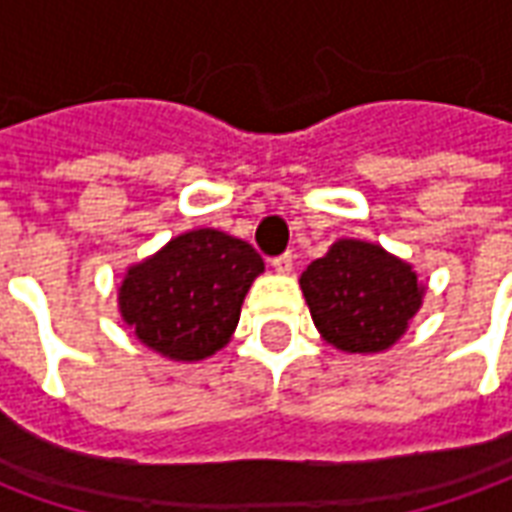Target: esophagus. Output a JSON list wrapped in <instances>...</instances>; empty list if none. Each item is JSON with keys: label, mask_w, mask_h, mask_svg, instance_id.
I'll return each mask as SVG.
<instances>
[{"label": "esophagus", "mask_w": 512, "mask_h": 512, "mask_svg": "<svg viewBox=\"0 0 512 512\" xmlns=\"http://www.w3.org/2000/svg\"><path fill=\"white\" fill-rule=\"evenodd\" d=\"M271 266H274V271L277 274H290L293 271V255L290 252H285V255H279L271 260Z\"/></svg>", "instance_id": "34e87169"}]
</instances>
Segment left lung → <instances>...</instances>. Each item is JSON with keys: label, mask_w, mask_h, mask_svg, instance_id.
I'll use <instances>...</instances> for the list:
<instances>
[{"label": "left lung", "mask_w": 512, "mask_h": 512, "mask_svg": "<svg viewBox=\"0 0 512 512\" xmlns=\"http://www.w3.org/2000/svg\"><path fill=\"white\" fill-rule=\"evenodd\" d=\"M326 343L348 354H378L406 334L425 288L406 260L367 241L340 238L299 279Z\"/></svg>", "instance_id": "obj_1"}]
</instances>
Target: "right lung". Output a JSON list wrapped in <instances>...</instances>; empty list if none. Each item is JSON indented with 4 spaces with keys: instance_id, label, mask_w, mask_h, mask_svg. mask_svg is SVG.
I'll return each mask as SVG.
<instances>
[{
    "instance_id": "1",
    "label": "right lung",
    "mask_w": 512,
    "mask_h": 512,
    "mask_svg": "<svg viewBox=\"0 0 512 512\" xmlns=\"http://www.w3.org/2000/svg\"><path fill=\"white\" fill-rule=\"evenodd\" d=\"M263 257L233 235L202 227L172 238L126 271L117 307L136 340L172 362H200L230 343Z\"/></svg>"
}]
</instances>
